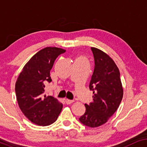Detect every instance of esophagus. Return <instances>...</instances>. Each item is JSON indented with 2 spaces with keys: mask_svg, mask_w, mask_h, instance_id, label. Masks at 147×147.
I'll return each instance as SVG.
<instances>
[{
  "mask_svg": "<svg viewBox=\"0 0 147 147\" xmlns=\"http://www.w3.org/2000/svg\"><path fill=\"white\" fill-rule=\"evenodd\" d=\"M74 102V100H68V99H66L65 100V103L67 104H70L71 103H73Z\"/></svg>",
  "mask_w": 147,
  "mask_h": 147,
  "instance_id": "1",
  "label": "esophagus"
}]
</instances>
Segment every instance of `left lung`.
Masks as SVG:
<instances>
[{
  "label": "left lung",
  "mask_w": 147,
  "mask_h": 147,
  "mask_svg": "<svg viewBox=\"0 0 147 147\" xmlns=\"http://www.w3.org/2000/svg\"><path fill=\"white\" fill-rule=\"evenodd\" d=\"M94 69L89 88L93 102L85 104L86 112L79 118L84 125L98 127L106 123L118 109L123 96L120 71L113 60L101 50L91 47Z\"/></svg>",
  "instance_id": "8db88e82"
}]
</instances>
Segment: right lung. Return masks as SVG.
<instances>
[{
	"label": "right lung",
	"instance_id": "obj_1",
	"mask_svg": "<svg viewBox=\"0 0 147 147\" xmlns=\"http://www.w3.org/2000/svg\"><path fill=\"white\" fill-rule=\"evenodd\" d=\"M65 50L47 47L32 57L19 74L15 93L20 109L34 124L47 126L56 121L63 105L53 96H43L46 83L51 82L50 70Z\"/></svg>",
	"mask_w": 147,
	"mask_h": 147
}]
</instances>
